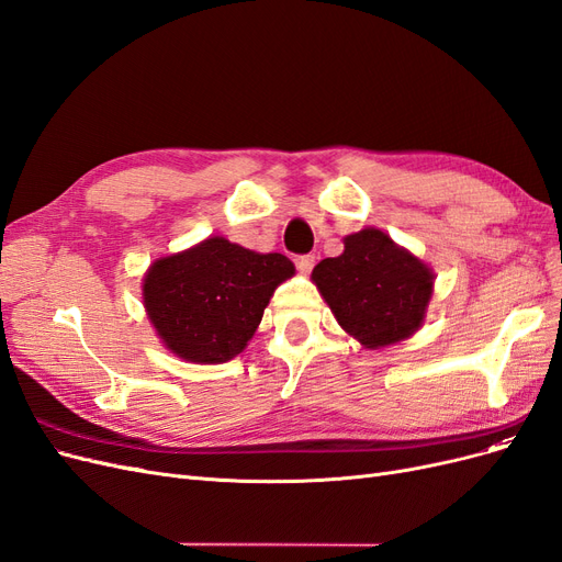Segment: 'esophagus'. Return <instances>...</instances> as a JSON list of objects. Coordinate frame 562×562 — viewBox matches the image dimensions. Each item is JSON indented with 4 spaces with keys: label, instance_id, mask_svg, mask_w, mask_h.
I'll return each mask as SVG.
<instances>
[{
    "label": "esophagus",
    "instance_id": "1",
    "mask_svg": "<svg viewBox=\"0 0 562 562\" xmlns=\"http://www.w3.org/2000/svg\"><path fill=\"white\" fill-rule=\"evenodd\" d=\"M296 266H299L301 273H311L313 266H315V255H303V257H299V259H296Z\"/></svg>",
    "mask_w": 562,
    "mask_h": 562
}]
</instances>
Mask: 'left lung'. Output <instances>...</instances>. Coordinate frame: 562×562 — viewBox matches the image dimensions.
I'll list each match as a JSON object with an SVG mask.
<instances>
[{"label":"left lung","instance_id":"obj_1","mask_svg":"<svg viewBox=\"0 0 562 562\" xmlns=\"http://www.w3.org/2000/svg\"><path fill=\"white\" fill-rule=\"evenodd\" d=\"M342 245L340 257L313 268L340 327L371 350L418 331L431 299V268L378 228L352 233Z\"/></svg>","mask_w":562,"mask_h":562}]
</instances>
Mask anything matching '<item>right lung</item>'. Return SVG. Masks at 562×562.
Masks as SVG:
<instances>
[{"label":"right lung","mask_w":562,"mask_h":562,"mask_svg":"<svg viewBox=\"0 0 562 562\" xmlns=\"http://www.w3.org/2000/svg\"><path fill=\"white\" fill-rule=\"evenodd\" d=\"M294 270L278 251L259 255L214 235L149 266L142 284L144 307L177 357L224 364L245 350L270 296Z\"/></svg>","instance_id":"right-lung-1"}]
</instances>
